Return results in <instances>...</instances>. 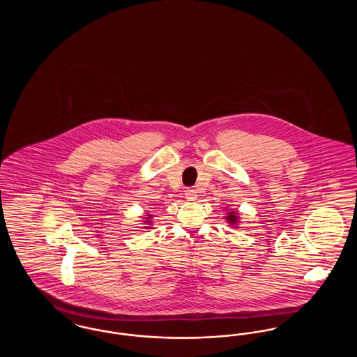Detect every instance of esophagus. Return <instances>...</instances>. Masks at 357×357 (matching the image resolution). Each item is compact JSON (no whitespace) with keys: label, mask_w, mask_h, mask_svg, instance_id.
Segmentation results:
<instances>
[{"label":"esophagus","mask_w":357,"mask_h":357,"mask_svg":"<svg viewBox=\"0 0 357 357\" xmlns=\"http://www.w3.org/2000/svg\"><path fill=\"white\" fill-rule=\"evenodd\" d=\"M185 195L188 201H195L198 198V192L194 188H187Z\"/></svg>","instance_id":"34e87169"}]
</instances>
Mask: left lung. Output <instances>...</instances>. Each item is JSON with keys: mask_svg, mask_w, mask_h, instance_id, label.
<instances>
[{"mask_svg": "<svg viewBox=\"0 0 357 357\" xmlns=\"http://www.w3.org/2000/svg\"><path fill=\"white\" fill-rule=\"evenodd\" d=\"M226 220H227V221L230 222V223H231V225H236V222L238 221L237 214H236V213H233V211H231V213H230V214H229V215H227V217H226Z\"/></svg>", "mask_w": 357, "mask_h": 357, "instance_id": "8db88e82", "label": "left lung"}]
</instances>
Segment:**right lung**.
I'll return each instance as SVG.
<instances>
[{
	"instance_id": "1",
	"label": "right lung",
	"mask_w": 357,
	"mask_h": 357,
	"mask_svg": "<svg viewBox=\"0 0 357 357\" xmlns=\"http://www.w3.org/2000/svg\"><path fill=\"white\" fill-rule=\"evenodd\" d=\"M149 217H150V214H149ZM147 223H149V222H147ZM146 227H147V226H146Z\"/></svg>"
}]
</instances>
